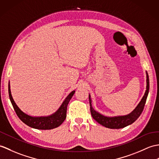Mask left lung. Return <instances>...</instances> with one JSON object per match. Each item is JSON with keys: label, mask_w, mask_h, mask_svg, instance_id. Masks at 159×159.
I'll return each instance as SVG.
<instances>
[{"label": "left lung", "mask_w": 159, "mask_h": 159, "mask_svg": "<svg viewBox=\"0 0 159 159\" xmlns=\"http://www.w3.org/2000/svg\"><path fill=\"white\" fill-rule=\"evenodd\" d=\"M146 90L145 92V94L142 98L141 102L139 103L138 106L136 107L135 110L131 113L129 114L128 115L125 116H114V117H108L105 116L102 114H99V112H96L93 109L91 105V99L90 95H89V104H90V110L91 113V116L93 118V119L96 120L98 123L100 125H103L107 128L110 129H120L128 126L137 120L140 114H142L143 108L146 102V99L148 95L149 91V77L148 75L146 72Z\"/></svg>", "instance_id": "obj_1"}]
</instances>
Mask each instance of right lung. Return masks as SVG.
<instances>
[{"label": "right lung", "instance_id": "right-lung-1", "mask_svg": "<svg viewBox=\"0 0 159 159\" xmlns=\"http://www.w3.org/2000/svg\"><path fill=\"white\" fill-rule=\"evenodd\" d=\"M75 93V91H73L68 95L67 98L65 99V100L63 102L61 106L54 114L47 116L34 117L28 115V114L22 112L19 108V107L16 105L12 98L11 93L10 84H9V98L17 116L20 118V119L23 123L27 125L28 126L34 129H52L56 128L60 126L66 119L68 104Z\"/></svg>", "mask_w": 159, "mask_h": 159}]
</instances>
